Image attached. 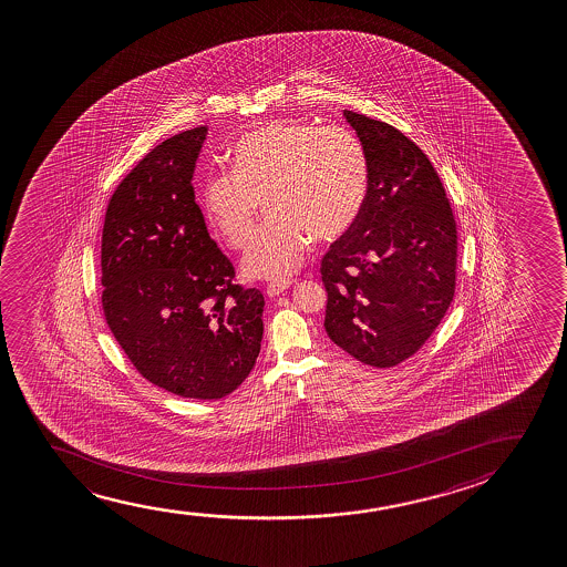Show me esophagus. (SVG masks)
I'll use <instances>...</instances> for the list:
<instances>
[{"mask_svg": "<svg viewBox=\"0 0 567 567\" xmlns=\"http://www.w3.org/2000/svg\"><path fill=\"white\" fill-rule=\"evenodd\" d=\"M290 285H292V280H275V282H269L267 285V295L275 298V296L282 295Z\"/></svg>", "mask_w": 567, "mask_h": 567, "instance_id": "1", "label": "esophagus"}]
</instances>
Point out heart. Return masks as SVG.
Returning <instances> with one entry per match:
<instances>
[{"label": "heart", "instance_id": "1", "mask_svg": "<svg viewBox=\"0 0 567 567\" xmlns=\"http://www.w3.org/2000/svg\"><path fill=\"white\" fill-rule=\"evenodd\" d=\"M233 172L205 179L203 210L220 240L240 248L267 203L272 220L241 259L249 279H287L298 271L311 238L337 240L349 233L370 192L364 145L339 125H259L236 141Z\"/></svg>", "mask_w": 567, "mask_h": 567}]
</instances>
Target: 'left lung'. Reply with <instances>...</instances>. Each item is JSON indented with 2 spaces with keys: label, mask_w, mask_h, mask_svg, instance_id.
Listing matches in <instances>:
<instances>
[{
  "label": "left lung",
  "mask_w": 567,
  "mask_h": 567,
  "mask_svg": "<svg viewBox=\"0 0 567 567\" xmlns=\"http://www.w3.org/2000/svg\"><path fill=\"white\" fill-rule=\"evenodd\" d=\"M370 161V192L321 261L326 331L350 357L401 364L434 333L455 295L457 226L442 179L393 125L344 110Z\"/></svg>",
  "instance_id": "8db88e82"
}]
</instances>
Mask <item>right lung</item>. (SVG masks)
Returning a JSON list of instances; mask_svg holds the SVG:
<instances>
[{
    "mask_svg": "<svg viewBox=\"0 0 567 567\" xmlns=\"http://www.w3.org/2000/svg\"><path fill=\"white\" fill-rule=\"evenodd\" d=\"M207 125L156 145L112 195L102 228V308L145 380L187 399H223L256 365L264 295L234 285L195 203Z\"/></svg>",
    "mask_w": 567,
    "mask_h": 567,
    "instance_id": "right-lung-1",
    "label": "right lung"
}]
</instances>
